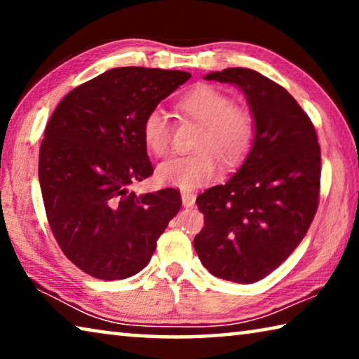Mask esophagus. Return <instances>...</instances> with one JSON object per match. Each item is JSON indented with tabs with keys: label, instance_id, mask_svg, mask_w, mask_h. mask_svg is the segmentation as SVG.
<instances>
[{
	"label": "esophagus",
	"instance_id": "1",
	"mask_svg": "<svg viewBox=\"0 0 359 359\" xmlns=\"http://www.w3.org/2000/svg\"><path fill=\"white\" fill-rule=\"evenodd\" d=\"M182 196V204H184V208H191V205H194V201H196V196L191 191H182L180 193Z\"/></svg>",
	"mask_w": 359,
	"mask_h": 359
}]
</instances>
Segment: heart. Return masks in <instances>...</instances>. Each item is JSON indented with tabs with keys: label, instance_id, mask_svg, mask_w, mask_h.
<instances>
[{
	"label": "heart",
	"instance_id": "obj_1",
	"mask_svg": "<svg viewBox=\"0 0 359 359\" xmlns=\"http://www.w3.org/2000/svg\"><path fill=\"white\" fill-rule=\"evenodd\" d=\"M177 111L199 123L191 141L194 151L161 163L156 169V179L161 184L182 190L201 187L215 177L217 159L223 166H234L250 151L257 135L253 115L245 107L234 106L222 90L198 85L180 96ZM141 131L151 154H169L172 126L165 111L155 107L145 114Z\"/></svg>",
	"mask_w": 359,
	"mask_h": 359
}]
</instances>
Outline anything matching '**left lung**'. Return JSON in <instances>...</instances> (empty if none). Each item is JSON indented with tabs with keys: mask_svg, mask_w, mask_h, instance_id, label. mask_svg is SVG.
I'll list each match as a JSON object with an SVG mask.
<instances>
[{
	"mask_svg": "<svg viewBox=\"0 0 359 359\" xmlns=\"http://www.w3.org/2000/svg\"><path fill=\"white\" fill-rule=\"evenodd\" d=\"M204 79L244 92L257 135L238 172L198 196L204 228L193 245L212 276L253 283L294 252L317 214L318 137L293 96L259 72L228 68Z\"/></svg>",
	"mask_w": 359,
	"mask_h": 359,
	"instance_id": "obj_1",
	"label": "left lung"
}]
</instances>
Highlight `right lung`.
Segmentation results:
<instances>
[{"label": "right lung", "mask_w": 359, "mask_h": 359, "mask_svg": "<svg viewBox=\"0 0 359 359\" xmlns=\"http://www.w3.org/2000/svg\"><path fill=\"white\" fill-rule=\"evenodd\" d=\"M191 77L185 71L114 68L60 101L39 149V184L48 224L79 269L101 280L142 271L177 215L174 188L137 194L154 174L142 120Z\"/></svg>", "instance_id": "1"}]
</instances>
